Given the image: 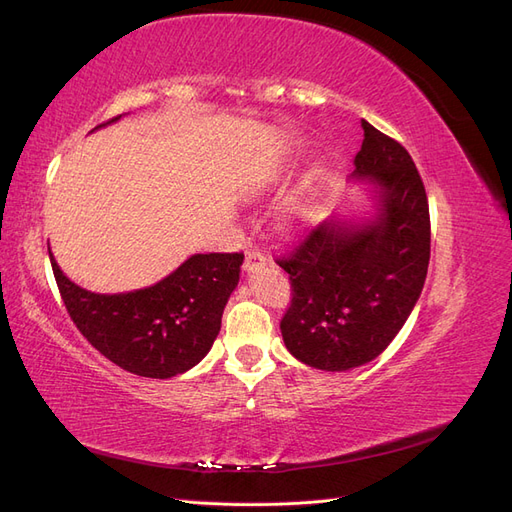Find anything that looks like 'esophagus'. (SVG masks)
<instances>
[{
    "label": "esophagus",
    "instance_id": "1",
    "mask_svg": "<svg viewBox=\"0 0 512 512\" xmlns=\"http://www.w3.org/2000/svg\"><path fill=\"white\" fill-rule=\"evenodd\" d=\"M265 262H267V256L262 254L260 250H247L243 267H245V271H252V269H256L260 265H265Z\"/></svg>",
    "mask_w": 512,
    "mask_h": 512
}]
</instances>
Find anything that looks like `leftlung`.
<instances>
[{"instance_id": "obj_1", "label": "left lung", "mask_w": 512, "mask_h": 512, "mask_svg": "<svg viewBox=\"0 0 512 512\" xmlns=\"http://www.w3.org/2000/svg\"><path fill=\"white\" fill-rule=\"evenodd\" d=\"M354 175L378 188V215L363 226L333 220L303 232L275 262L292 299L280 322L284 344L309 367L344 371L374 361L421 297L431 252L421 175L395 138L365 119Z\"/></svg>"}]
</instances>
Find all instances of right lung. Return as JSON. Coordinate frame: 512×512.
<instances>
[{
    "instance_id": "obj_1",
    "label": "right lung",
    "mask_w": 512,
    "mask_h": 512,
    "mask_svg": "<svg viewBox=\"0 0 512 512\" xmlns=\"http://www.w3.org/2000/svg\"><path fill=\"white\" fill-rule=\"evenodd\" d=\"M49 256L61 299L87 342L130 374L160 380L183 374L211 350L243 262L241 252L196 254L156 286L96 294L70 282Z\"/></svg>"
}]
</instances>
